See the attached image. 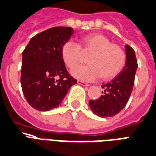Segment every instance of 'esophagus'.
<instances>
[{"mask_svg":"<svg viewBox=\"0 0 156 156\" xmlns=\"http://www.w3.org/2000/svg\"><path fill=\"white\" fill-rule=\"evenodd\" d=\"M77 83H78V84H79V85H83V86H89V84H88V83H85V81H82V80H77Z\"/></svg>","mask_w":156,"mask_h":156,"instance_id":"obj_1","label":"esophagus"}]
</instances>
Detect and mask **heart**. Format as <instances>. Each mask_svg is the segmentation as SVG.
<instances>
[{"mask_svg":"<svg viewBox=\"0 0 156 156\" xmlns=\"http://www.w3.org/2000/svg\"><path fill=\"white\" fill-rule=\"evenodd\" d=\"M90 52L87 65L78 66L71 71V75L84 81L99 79L111 80L121 73L126 65V52L120 45L112 43L105 35L91 34L79 39L78 44L72 41L66 42L61 49V57L66 67L72 69L78 64L81 52Z\"/></svg>","mask_w":156,"mask_h":156,"instance_id":"1","label":"heart"}]
</instances>
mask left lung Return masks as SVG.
<instances>
[{
	"instance_id": "8db88e82",
	"label": "left lung",
	"mask_w": 156,
	"mask_h": 156,
	"mask_svg": "<svg viewBox=\"0 0 156 156\" xmlns=\"http://www.w3.org/2000/svg\"><path fill=\"white\" fill-rule=\"evenodd\" d=\"M127 63L121 73L110 82L101 86L104 90L96 100H90V107L94 113L101 118L113 117L123 108L132 94L137 61L135 51L126 46Z\"/></svg>"
}]
</instances>
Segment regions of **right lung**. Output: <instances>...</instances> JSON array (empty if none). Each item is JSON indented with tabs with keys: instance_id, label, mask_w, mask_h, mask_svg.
I'll return each instance as SVG.
<instances>
[{
	"instance_id": "right-lung-1",
	"label": "right lung",
	"mask_w": 156,
	"mask_h": 156,
	"mask_svg": "<svg viewBox=\"0 0 156 156\" xmlns=\"http://www.w3.org/2000/svg\"><path fill=\"white\" fill-rule=\"evenodd\" d=\"M70 27H53L34 36L23 51L20 82L30 106L49 111L62 101L76 84L66 71L61 49L73 34Z\"/></svg>"
}]
</instances>
